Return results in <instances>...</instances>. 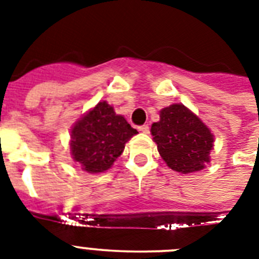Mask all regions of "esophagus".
I'll return each instance as SVG.
<instances>
[{"label": "esophagus", "mask_w": 259, "mask_h": 259, "mask_svg": "<svg viewBox=\"0 0 259 259\" xmlns=\"http://www.w3.org/2000/svg\"><path fill=\"white\" fill-rule=\"evenodd\" d=\"M138 130H140L141 133H143V134H149L150 127H149V125H142V126H140V127H138Z\"/></svg>", "instance_id": "1"}]
</instances>
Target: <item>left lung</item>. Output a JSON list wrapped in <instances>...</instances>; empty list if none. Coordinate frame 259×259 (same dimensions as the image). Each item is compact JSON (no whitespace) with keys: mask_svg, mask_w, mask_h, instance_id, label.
Returning <instances> with one entry per match:
<instances>
[{"mask_svg":"<svg viewBox=\"0 0 259 259\" xmlns=\"http://www.w3.org/2000/svg\"><path fill=\"white\" fill-rule=\"evenodd\" d=\"M160 119L151 125L158 151L171 170L191 174L210 162L213 134L208 126L183 104L163 108Z\"/></svg>","mask_w":259,"mask_h":259,"instance_id":"obj_1","label":"left lung"}]
</instances>
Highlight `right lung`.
<instances>
[{"mask_svg":"<svg viewBox=\"0 0 259 259\" xmlns=\"http://www.w3.org/2000/svg\"><path fill=\"white\" fill-rule=\"evenodd\" d=\"M138 133L113 106L100 101L81 117L71 130V154L89 174L109 170L122 154L125 143Z\"/></svg>","mask_w":259,"mask_h":259,"instance_id":"obj_1","label":"right lung"}]
</instances>
